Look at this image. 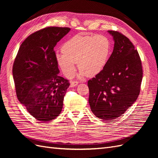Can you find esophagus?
<instances>
[{"label":"esophagus","instance_id":"34e87169","mask_svg":"<svg viewBox=\"0 0 158 158\" xmlns=\"http://www.w3.org/2000/svg\"><path fill=\"white\" fill-rule=\"evenodd\" d=\"M78 84V82H76V81H72V82H70V86L71 87H74V86H76Z\"/></svg>","mask_w":158,"mask_h":158}]
</instances>
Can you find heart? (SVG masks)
Returning <instances> with one entry per match:
<instances>
[{"label":"heart","instance_id":"obj_1","mask_svg":"<svg viewBox=\"0 0 158 158\" xmlns=\"http://www.w3.org/2000/svg\"><path fill=\"white\" fill-rule=\"evenodd\" d=\"M61 53L55 55L57 64L67 77H72L80 69V78L99 74L106 66L111 51V43L103 35L94 36L76 35L62 46Z\"/></svg>","mask_w":158,"mask_h":158}]
</instances>
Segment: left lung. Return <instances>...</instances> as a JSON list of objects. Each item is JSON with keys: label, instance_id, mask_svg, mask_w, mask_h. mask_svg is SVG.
Returning a JSON list of instances; mask_svg holds the SVG:
<instances>
[{"label": "left lung", "instance_id": "obj_1", "mask_svg": "<svg viewBox=\"0 0 158 158\" xmlns=\"http://www.w3.org/2000/svg\"><path fill=\"white\" fill-rule=\"evenodd\" d=\"M114 41L104 69L89 80V103L92 113L103 121L121 116L137 99L142 80L139 54L132 43L117 31H108Z\"/></svg>", "mask_w": 158, "mask_h": 158}]
</instances>
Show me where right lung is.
I'll return each instance as SVG.
<instances>
[{"label": "right lung", "mask_w": 158, "mask_h": 158, "mask_svg": "<svg viewBox=\"0 0 158 158\" xmlns=\"http://www.w3.org/2000/svg\"><path fill=\"white\" fill-rule=\"evenodd\" d=\"M69 27H48L28 36L14 60L12 74L17 98L37 120L47 122L59 115L68 80L59 75L54 47Z\"/></svg>", "instance_id": "right-lung-1"}]
</instances>
